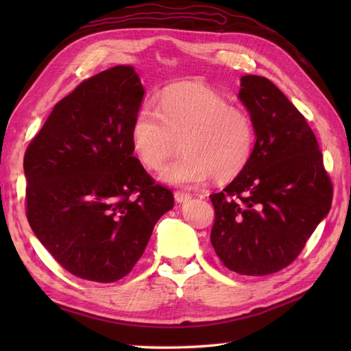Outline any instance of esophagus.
Returning a JSON list of instances; mask_svg holds the SVG:
<instances>
[{
  "mask_svg": "<svg viewBox=\"0 0 351 351\" xmlns=\"http://www.w3.org/2000/svg\"><path fill=\"white\" fill-rule=\"evenodd\" d=\"M190 199H191V195H189V193H182V191L175 193V200L178 204H185V202H189Z\"/></svg>",
  "mask_w": 351,
  "mask_h": 351,
  "instance_id": "obj_1",
  "label": "esophagus"
}]
</instances>
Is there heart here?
Returning <instances> with one entry per match:
<instances>
[{
	"label": "heart",
	"instance_id": "1",
	"mask_svg": "<svg viewBox=\"0 0 351 351\" xmlns=\"http://www.w3.org/2000/svg\"><path fill=\"white\" fill-rule=\"evenodd\" d=\"M158 110L138 108L131 125V145L147 170H158L182 140L184 155L170 162L160 180L196 187L214 175L232 180L247 166L255 149V128L245 111L230 107L211 88L178 86L160 96Z\"/></svg>",
	"mask_w": 351,
	"mask_h": 351
}]
</instances>
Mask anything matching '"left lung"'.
<instances>
[{"label":"left lung","instance_id":"obj_1","mask_svg":"<svg viewBox=\"0 0 351 351\" xmlns=\"http://www.w3.org/2000/svg\"><path fill=\"white\" fill-rule=\"evenodd\" d=\"M238 98L255 128L247 166L211 195V244L238 274L265 276L299 256L332 205V182L306 119L270 80L241 77Z\"/></svg>","mask_w":351,"mask_h":351}]
</instances>
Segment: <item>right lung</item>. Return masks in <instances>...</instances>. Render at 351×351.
<instances>
[{
  "mask_svg": "<svg viewBox=\"0 0 351 351\" xmlns=\"http://www.w3.org/2000/svg\"><path fill=\"white\" fill-rule=\"evenodd\" d=\"M145 88L132 66L83 81L51 111L24 156L27 219L64 270L108 283L136 265L173 195L134 156Z\"/></svg>",
  "mask_w": 351,
  "mask_h": 351,
  "instance_id": "add662e5",
  "label": "right lung"
}]
</instances>
